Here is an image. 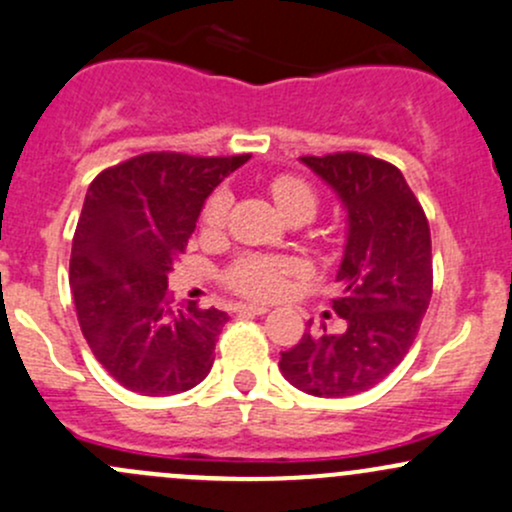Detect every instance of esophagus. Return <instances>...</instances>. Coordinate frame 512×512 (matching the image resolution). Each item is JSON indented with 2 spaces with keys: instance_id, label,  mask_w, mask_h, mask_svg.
<instances>
[{
  "instance_id": "34e87169",
  "label": "esophagus",
  "mask_w": 512,
  "mask_h": 512,
  "mask_svg": "<svg viewBox=\"0 0 512 512\" xmlns=\"http://www.w3.org/2000/svg\"><path fill=\"white\" fill-rule=\"evenodd\" d=\"M238 311H242V314H267V311H270V306L267 304H238Z\"/></svg>"
}]
</instances>
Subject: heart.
I'll return each mask as SVG.
<instances>
[{
	"instance_id": "1",
	"label": "heart",
	"mask_w": 512,
	"mask_h": 512,
	"mask_svg": "<svg viewBox=\"0 0 512 512\" xmlns=\"http://www.w3.org/2000/svg\"><path fill=\"white\" fill-rule=\"evenodd\" d=\"M274 203L279 206L287 218H314L316 208H319V198L316 191L306 184L304 179L292 174L274 176L270 184ZM225 213H228V193L215 191L203 206V225L208 230H218L223 225ZM297 272V262L289 257H272L260 255V252H247V255L238 257L233 265L225 270V284L233 292L242 294V297H255L267 299L277 297L284 289L287 279Z\"/></svg>"
}]
</instances>
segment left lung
I'll return each mask as SVG.
<instances>
[{"label": "left lung", "mask_w": 512, "mask_h": 512, "mask_svg": "<svg viewBox=\"0 0 512 512\" xmlns=\"http://www.w3.org/2000/svg\"><path fill=\"white\" fill-rule=\"evenodd\" d=\"M301 161L338 193L348 213L333 299L346 328H309L282 353L279 370L309 395H358L402 363L422 324L432 299L429 223L402 171L383 159L338 152Z\"/></svg>", "instance_id": "1"}]
</instances>
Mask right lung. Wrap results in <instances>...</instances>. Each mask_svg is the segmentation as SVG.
Returning a JSON list of instances; mask_svg holds the SVG:
<instances>
[{
  "mask_svg": "<svg viewBox=\"0 0 512 512\" xmlns=\"http://www.w3.org/2000/svg\"><path fill=\"white\" fill-rule=\"evenodd\" d=\"M238 157L149 152L110 166L85 193L73 235L71 292L80 331L112 378L139 395H176L211 373L228 314L174 304L169 272L213 188Z\"/></svg>",
  "mask_w": 512,
  "mask_h": 512,
  "instance_id": "obj_1",
  "label": "right lung"
}]
</instances>
